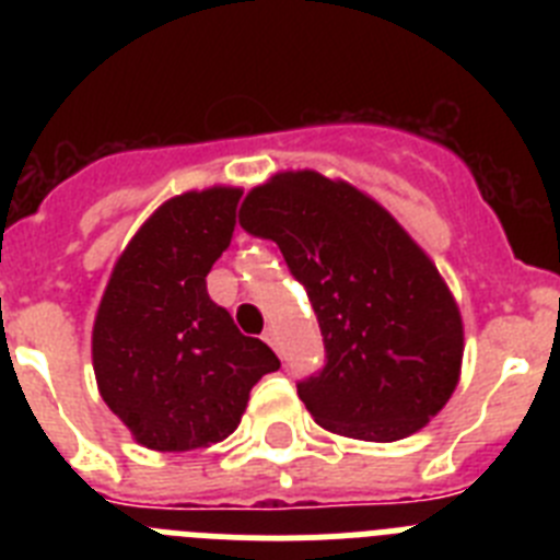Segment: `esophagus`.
<instances>
[{
  "label": "esophagus",
  "mask_w": 560,
  "mask_h": 560,
  "mask_svg": "<svg viewBox=\"0 0 560 560\" xmlns=\"http://www.w3.org/2000/svg\"><path fill=\"white\" fill-rule=\"evenodd\" d=\"M264 339H266V341H269L271 348H275V350H280V341H277V330H275V328H266Z\"/></svg>",
  "instance_id": "34e87169"
}]
</instances>
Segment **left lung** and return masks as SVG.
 Instances as JSON below:
<instances>
[{
  "label": "left lung",
  "mask_w": 560,
  "mask_h": 560,
  "mask_svg": "<svg viewBox=\"0 0 560 560\" xmlns=\"http://www.w3.org/2000/svg\"><path fill=\"white\" fill-rule=\"evenodd\" d=\"M249 235L280 246L305 285L325 368L296 381L319 427L389 443L446 407L463 319L434 264L381 205L314 171L280 173L241 207Z\"/></svg>",
  "instance_id": "obj_1"
}]
</instances>
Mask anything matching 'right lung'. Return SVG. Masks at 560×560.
Wrapping results in <instances>:
<instances>
[{
  "mask_svg": "<svg viewBox=\"0 0 560 560\" xmlns=\"http://www.w3.org/2000/svg\"><path fill=\"white\" fill-rule=\"evenodd\" d=\"M241 190L212 187L165 201L120 255L92 330L106 407L153 452L230 438L252 387L280 368L212 303L207 275L235 232Z\"/></svg>",
  "mask_w": 560,
  "mask_h": 560,
  "instance_id": "right-lung-1",
  "label": "right lung"
}]
</instances>
